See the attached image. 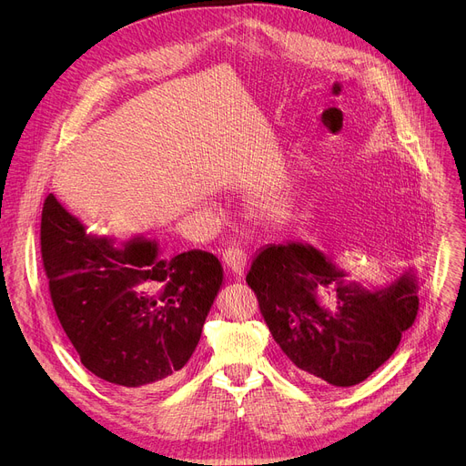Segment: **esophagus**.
I'll return each instance as SVG.
<instances>
[{
    "mask_svg": "<svg viewBox=\"0 0 466 466\" xmlns=\"http://www.w3.org/2000/svg\"><path fill=\"white\" fill-rule=\"evenodd\" d=\"M224 261L237 279H240L246 270V252L240 248H228L224 252Z\"/></svg>",
    "mask_w": 466,
    "mask_h": 466,
    "instance_id": "esophagus-1",
    "label": "esophagus"
}]
</instances>
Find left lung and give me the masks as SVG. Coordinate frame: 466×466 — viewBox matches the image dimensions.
Listing matches in <instances>:
<instances>
[{"label": "left lung", "mask_w": 466, "mask_h": 466, "mask_svg": "<svg viewBox=\"0 0 466 466\" xmlns=\"http://www.w3.org/2000/svg\"><path fill=\"white\" fill-rule=\"evenodd\" d=\"M348 272L309 242L265 244L246 282L259 300L272 339L307 380L350 388L397 350L420 307L412 268L386 284L348 280ZM334 291L327 309L319 291Z\"/></svg>", "instance_id": "obj_1"}]
</instances>
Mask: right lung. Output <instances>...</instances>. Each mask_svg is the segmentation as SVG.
Listing matches in <instances>:
<instances>
[{"label":"right lung","instance_id":"obj_1","mask_svg":"<svg viewBox=\"0 0 466 466\" xmlns=\"http://www.w3.org/2000/svg\"><path fill=\"white\" fill-rule=\"evenodd\" d=\"M41 254L54 310L82 365L145 393L173 384L224 282L214 254L163 259L143 235L118 246L88 231L54 194L43 207Z\"/></svg>","mask_w":466,"mask_h":466}]
</instances>
